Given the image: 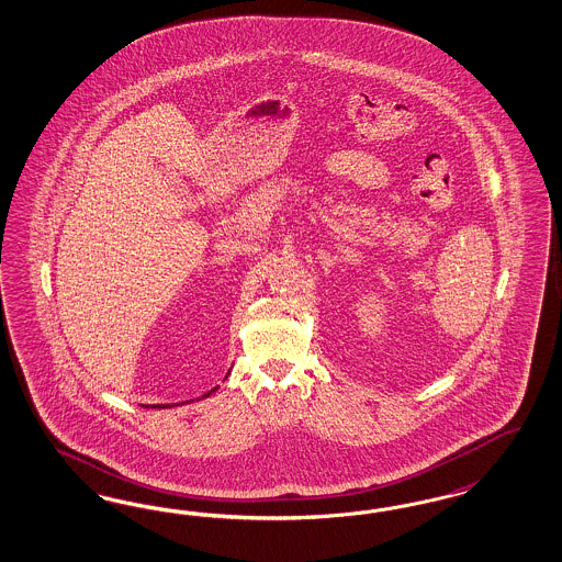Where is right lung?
Returning a JSON list of instances; mask_svg holds the SVG:
<instances>
[{
	"label": "right lung",
	"instance_id": "right-lung-1",
	"mask_svg": "<svg viewBox=\"0 0 562 562\" xmlns=\"http://www.w3.org/2000/svg\"><path fill=\"white\" fill-rule=\"evenodd\" d=\"M215 391H217V386H215V389H211V391H209V393H204V395H202V400H204V397H209V395H211V393H215ZM153 407H171V405L157 404V405H153Z\"/></svg>",
	"mask_w": 562,
	"mask_h": 562
}]
</instances>
